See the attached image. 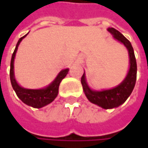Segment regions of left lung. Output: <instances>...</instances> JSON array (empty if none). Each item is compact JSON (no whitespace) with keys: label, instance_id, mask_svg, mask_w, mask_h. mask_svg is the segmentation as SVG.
Here are the masks:
<instances>
[{"label":"left lung","instance_id":"1","mask_svg":"<svg viewBox=\"0 0 148 148\" xmlns=\"http://www.w3.org/2000/svg\"><path fill=\"white\" fill-rule=\"evenodd\" d=\"M108 31L119 42L122 43L128 51L129 56V70L125 79L114 88L103 90H93L89 87L86 80L85 72L82 77V85L83 90L87 99L95 105H99L103 109H113L123 104L129 97L134 88L137 79V62L134 55V49L131 43L120 32L114 28H109Z\"/></svg>","mask_w":148,"mask_h":148}]
</instances>
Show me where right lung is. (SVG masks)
<instances>
[{"mask_svg": "<svg viewBox=\"0 0 148 148\" xmlns=\"http://www.w3.org/2000/svg\"><path fill=\"white\" fill-rule=\"evenodd\" d=\"M26 35L20 38L19 39L18 43L16 44V47L14 49V53L12 54L11 61H10V82H11V85H12V87L15 91L17 96L27 105H29V106L34 107V108L39 109V108H42L43 106L52 103L55 99V98L58 96L60 83L62 82V80L66 76V74L68 73L69 69L66 68V69H64V70H62L58 73L57 77L55 78L53 82L51 83L49 86H47L46 88L32 90V89H25L21 87L20 85L17 83L15 78H14V61L16 51L18 49V46L20 45L22 39L25 37H26Z\"/></svg>", "mask_w": 148, "mask_h": 148, "instance_id": "obj_1", "label": "right lung"}]
</instances>
